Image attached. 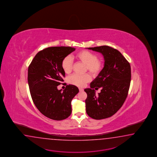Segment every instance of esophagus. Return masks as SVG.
Masks as SVG:
<instances>
[{"label": "esophagus", "mask_w": 157, "mask_h": 157, "mask_svg": "<svg viewBox=\"0 0 157 157\" xmlns=\"http://www.w3.org/2000/svg\"><path fill=\"white\" fill-rule=\"evenodd\" d=\"M79 90L80 92H82V91H83V88H79Z\"/></svg>", "instance_id": "esophagus-1"}]
</instances>
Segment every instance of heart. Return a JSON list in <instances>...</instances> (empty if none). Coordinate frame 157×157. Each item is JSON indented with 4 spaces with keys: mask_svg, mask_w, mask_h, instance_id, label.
Here are the masks:
<instances>
[{
    "mask_svg": "<svg viewBox=\"0 0 157 157\" xmlns=\"http://www.w3.org/2000/svg\"><path fill=\"white\" fill-rule=\"evenodd\" d=\"M75 58L79 61L86 64L85 71H88L94 77L97 76L101 72L103 67V63L98 56L94 53L87 50H82L77 53ZM61 67L66 74H70L73 68V61L70 56H66L61 62ZM91 80V76L88 74L83 75L73 74L69 77L67 82L69 83L78 87H84Z\"/></svg>",
    "mask_w": 157,
    "mask_h": 157,
    "instance_id": "heart-1",
    "label": "heart"
}]
</instances>
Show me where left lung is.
I'll return each mask as SVG.
<instances>
[{"mask_svg": "<svg viewBox=\"0 0 157 157\" xmlns=\"http://www.w3.org/2000/svg\"><path fill=\"white\" fill-rule=\"evenodd\" d=\"M101 53L104 56V66L84 91L87 114L94 119L112 117L122 107L127 97L131 78V66L117 49L107 45L88 48ZM101 88L96 95L95 90Z\"/></svg>", "mask_w": 157, "mask_h": 157, "instance_id": "1", "label": "left lung"}]
</instances>
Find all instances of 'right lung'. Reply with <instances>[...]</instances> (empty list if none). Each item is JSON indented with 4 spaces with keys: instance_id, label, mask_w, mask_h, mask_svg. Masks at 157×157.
I'll use <instances>...</instances> for the list:
<instances>
[{
    "instance_id": "1",
    "label": "right lung",
    "mask_w": 157,
    "mask_h": 157,
    "mask_svg": "<svg viewBox=\"0 0 157 157\" xmlns=\"http://www.w3.org/2000/svg\"><path fill=\"white\" fill-rule=\"evenodd\" d=\"M75 49L71 47H52L39 52L28 67V81L32 100L42 114L61 121L71 113V102L79 92L78 87L69 84L59 90L65 73L61 67L63 58Z\"/></svg>"
}]
</instances>
